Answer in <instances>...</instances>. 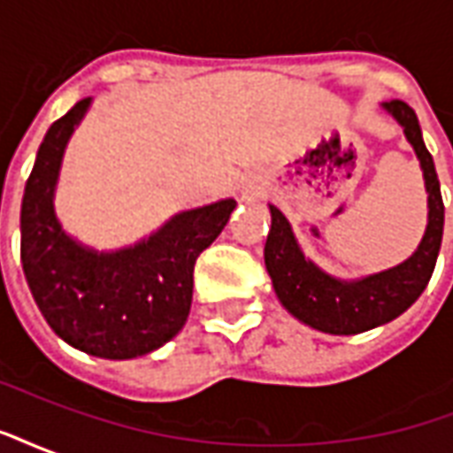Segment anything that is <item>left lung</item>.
<instances>
[{
	"label": "left lung",
	"instance_id": "1",
	"mask_svg": "<svg viewBox=\"0 0 453 453\" xmlns=\"http://www.w3.org/2000/svg\"><path fill=\"white\" fill-rule=\"evenodd\" d=\"M386 109L398 119L400 126L405 128L410 145L418 152L429 194L427 233L422 237L418 252L408 262L354 284H342L305 259L303 252L296 245L284 213L276 206H269L272 227L266 235L265 265L272 276L276 296L288 313L323 333L357 334L398 318L418 301L437 265L441 233H444V201L439 191L434 162L422 142L418 116L408 104L390 99L386 102Z\"/></svg>",
	"mask_w": 453,
	"mask_h": 453
}]
</instances>
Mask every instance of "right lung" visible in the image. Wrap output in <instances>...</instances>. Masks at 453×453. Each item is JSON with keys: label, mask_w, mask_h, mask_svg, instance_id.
Listing matches in <instances>:
<instances>
[{"label": "right lung", "mask_w": 453, "mask_h": 453, "mask_svg": "<svg viewBox=\"0 0 453 453\" xmlns=\"http://www.w3.org/2000/svg\"><path fill=\"white\" fill-rule=\"evenodd\" d=\"M89 99L45 133L21 201V265L38 311L58 337L104 359L157 349L184 327L194 265L226 227L233 198L172 218L148 242L96 255L65 235L53 188L65 145Z\"/></svg>", "instance_id": "right-lung-1"}]
</instances>
